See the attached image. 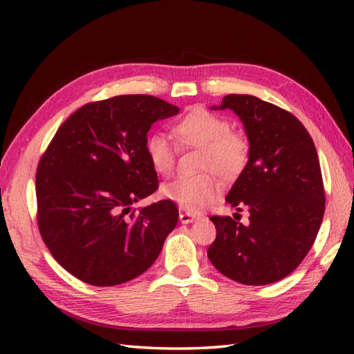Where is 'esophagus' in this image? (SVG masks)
Wrapping results in <instances>:
<instances>
[{
  "label": "esophagus",
  "instance_id": "34e87169",
  "mask_svg": "<svg viewBox=\"0 0 354 354\" xmlns=\"http://www.w3.org/2000/svg\"><path fill=\"white\" fill-rule=\"evenodd\" d=\"M196 219H201L199 214H192V213H181V214H179V222H181V223H192Z\"/></svg>",
  "mask_w": 354,
  "mask_h": 354
}]
</instances>
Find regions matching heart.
<instances>
[{
	"instance_id": "b5f03b06",
	"label": "heart",
	"mask_w": 354,
	"mask_h": 354,
	"mask_svg": "<svg viewBox=\"0 0 354 354\" xmlns=\"http://www.w3.org/2000/svg\"><path fill=\"white\" fill-rule=\"evenodd\" d=\"M173 133L184 146L202 149L199 170H213L223 178H234L245 169L250 158V145L222 115L207 109H193L179 118ZM150 164L160 175H169L175 164V146L169 135L153 132L146 141ZM222 183L212 173L198 176H176L164 183L160 194L175 202L185 212L198 213L221 196Z\"/></svg>"
}]
</instances>
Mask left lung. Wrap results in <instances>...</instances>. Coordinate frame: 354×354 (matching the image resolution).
<instances>
[{"mask_svg":"<svg viewBox=\"0 0 354 354\" xmlns=\"http://www.w3.org/2000/svg\"><path fill=\"white\" fill-rule=\"evenodd\" d=\"M243 123L250 158L227 194L246 207L250 223L212 216L217 236L208 259L237 283L263 286L288 277L317 239L326 208L313 140L290 112L248 94H230L219 106Z\"/></svg>","mask_w":354,"mask_h":354,"instance_id":"1","label":"left lung"}]
</instances>
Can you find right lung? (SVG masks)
Segmentation results:
<instances>
[{
  "mask_svg": "<svg viewBox=\"0 0 354 354\" xmlns=\"http://www.w3.org/2000/svg\"><path fill=\"white\" fill-rule=\"evenodd\" d=\"M179 108L153 95L88 103L59 127L36 173L37 225L65 270L93 286L122 284L153 265L178 208L132 204L158 189L147 132Z\"/></svg>",
  "mask_w": 354,
  "mask_h": 354,
  "instance_id": "add662e5",
  "label": "right lung"
}]
</instances>
